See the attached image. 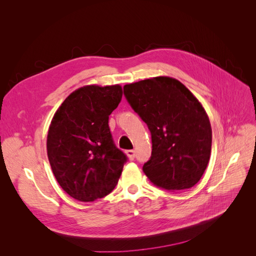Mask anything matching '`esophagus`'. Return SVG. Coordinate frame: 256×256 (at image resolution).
<instances>
[{
  "label": "esophagus",
  "instance_id": "esophagus-1",
  "mask_svg": "<svg viewBox=\"0 0 256 256\" xmlns=\"http://www.w3.org/2000/svg\"><path fill=\"white\" fill-rule=\"evenodd\" d=\"M126 154L130 160H134L136 158V152L134 150H127Z\"/></svg>",
  "mask_w": 256,
  "mask_h": 256
}]
</instances>
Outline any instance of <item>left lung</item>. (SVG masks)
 Here are the masks:
<instances>
[{
  "label": "left lung",
  "instance_id": "8db88e82",
  "mask_svg": "<svg viewBox=\"0 0 256 256\" xmlns=\"http://www.w3.org/2000/svg\"><path fill=\"white\" fill-rule=\"evenodd\" d=\"M124 94L152 134V157L143 166L147 178L171 191L193 187L212 152V126L203 106L170 76L126 84Z\"/></svg>",
  "mask_w": 256,
  "mask_h": 256
}]
</instances>
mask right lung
Instances as JSON below:
<instances>
[{
	"instance_id": "1",
	"label": "right lung",
	"mask_w": 256,
	"mask_h": 256,
	"mask_svg": "<svg viewBox=\"0 0 256 256\" xmlns=\"http://www.w3.org/2000/svg\"><path fill=\"white\" fill-rule=\"evenodd\" d=\"M122 97L120 84L85 85L64 100L51 120L52 172L62 189L80 202L108 196L120 177L127 157L115 146L108 122Z\"/></svg>"
}]
</instances>
